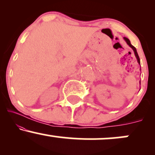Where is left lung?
<instances>
[{"mask_svg": "<svg viewBox=\"0 0 155 155\" xmlns=\"http://www.w3.org/2000/svg\"><path fill=\"white\" fill-rule=\"evenodd\" d=\"M124 41H126V43H127V44H128V45L130 46V47L131 48H132L133 50L134 51L135 55H136V58H137V60H138V64H140V58H139V56H138V53H137L136 49V48H135L134 47H133V46L132 45V44H130V40H129L128 38H126V37H124Z\"/></svg>", "mask_w": 155, "mask_h": 155, "instance_id": "left-lung-1", "label": "left lung"}]
</instances>
